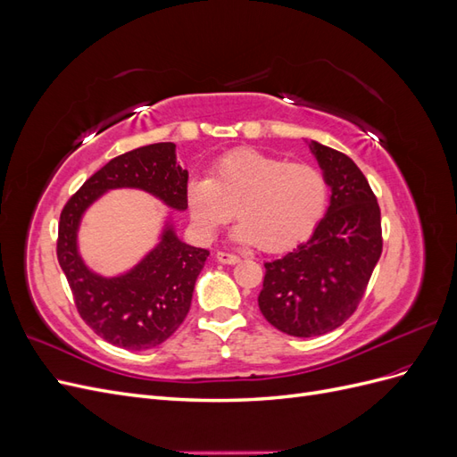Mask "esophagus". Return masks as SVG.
Listing matches in <instances>:
<instances>
[{"mask_svg":"<svg viewBox=\"0 0 457 457\" xmlns=\"http://www.w3.org/2000/svg\"><path fill=\"white\" fill-rule=\"evenodd\" d=\"M217 261L225 262V265H234V262L240 261V257L230 253V252H217Z\"/></svg>","mask_w":457,"mask_h":457,"instance_id":"esophagus-1","label":"esophagus"}]
</instances>
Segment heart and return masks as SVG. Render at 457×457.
Returning <instances> with one entry per match:
<instances>
[{
    "instance_id": "b5f03b06",
    "label": "heart",
    "mask_w": 457,
    "mask_h": 457,
    "mask_svg": "<svg viewBox=\"0 0 457 457\" xmlns=\"http://www.w3.org/2000/svg\"><path fill=\"white\" fill-rule=\"evenodd\" d=\"M328 205V181L316 165L287 163L257 150H237L213 163L210 177L192 179L187 207L204 238H213L237 210L234 238L284 252L305 240Z\"/></svg>"
}]
</instances>
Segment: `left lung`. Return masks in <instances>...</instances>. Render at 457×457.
I'll return each mask as SVG.
<instances>
[{
  "mask_svg": "<svg viewBox=\"0 0 457 457\" xmlns=\"http://www.w3.org/2000/svg\"><path fill=\"white\" fill-rule=\"evenodd\" d=\"M331 188L329 207L312 237L265 262L262 316L294 337L339 328L362 301L383 250L381 212L358 165L339 150L311 143Z\"/></svg>",
  "mask_w": 457,
  "mask_h": 457,
  "instance_id": "left-lung-1",
  "label": "left lung"
}]
</instances>
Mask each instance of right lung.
I'll return each mask as SVG.
<instances>
[{"mask_svg": "<svg viewBox=\"0 0 457 457\" xmlns=\"http://www.w3.org/2000/svg\"><path fill=\"white\" fill-rule=\"evenodd\" d=\"M188 171L175 160L173 143H156L116 156L66 202L59 220L57 257L76 309L104 341L128 351L158 347L188 314L192 292L210 255L177 238L165 225L160 244L129 272L104 278L78 253V227L87 207L112 188H141L177 212L187 210Z\"/></svg>", "mask_w": 457, "mask_h": 457, "instance_id": "add662e5", "label": "right lung"}]
</instances>
